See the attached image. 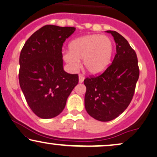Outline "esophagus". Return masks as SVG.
<instances>
[{
    "label": "esophagus",
    "instance_id": "obj_1",
    "mask_svg": "<svg viewBox=\"0 0 157 157\" xmlns=\"http://www.w3.org/2000/svg\"><path fill=\"white\" fill-rule=\"evenodd\" d=\"M85 77L83 76V74H79L78 75V81H79V83H82L83 80H84Z\"/></svg>",
    "mask_w": 157,
    "mask_h": 157
}]
</instances>
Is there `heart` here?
Instances as JSON below:
<instances>
[{"instance_id": "1", "label": "heart", "mask_w": 157, "mask_h": 157, "mask_svg": "<svg viewBox=\"0 0 157 157\" xmlns=\"http://www.w3.org/2000/svg\"><path fill=\"white\" fill-rule=\"evenodd\" d=\"M113 44L109 36L91 34L73 40L69 44V51L63 52V59L73 69L80 66L83 59L86 70L91 74L104 71L110 63Z\"/></svg>"}]
</instances>
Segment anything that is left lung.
<instances>
[{
  "mask_svg": "<svg viewBox=\"0 0 157 157\" xmlns=\"http://www.w3.org/2000/svg\"><path fill=\"white\" fill-rule=\"evenodd\" d=\"M113 36L117 53L110 66L98 76L84 79L86 87L85 108L98 121H109L124 112L132 101L139 68L136 53L127 40L117 31H106Z\"/></svg>",
  "mask_w": 157,
  "mask_h": 157,
  "instance_id": "8db88e82",
  "label": "left lung"
}]
</instances>
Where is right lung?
<instances>
[{
	"label": "right lung",
	"instance_id": "obj_1",
	"mask_svg": "<svg viewBox=\"0 0 157 157\" xmlns=\"http://www.w3.org/2000/svg\"><path fill=\"white\" fill-rule=\"evenodd\" d=\"M74 27L46 25L32 34L21 51L18 79L32 111L41 119H51L62 112L78 74L63 68L62 47L74 33Z\"/></svg>",
	"mask_w": 157,
	"mask_h": 157
}]
</instances>
